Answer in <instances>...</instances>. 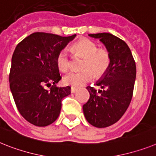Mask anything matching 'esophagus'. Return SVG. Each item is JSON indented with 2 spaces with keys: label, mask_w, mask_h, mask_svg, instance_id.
I'll use <instances>...</instances> for the list:
<instances>
[{
  "label": "esophagus",
  "mask_w": 156,
  "mask_h": 156,
  "mask_svg": "<svg viewBox=\"0 0 156 156\" xmlns=\"http://www.w3.org/2000/svg\"><path fill=\"white\" fill-rule=\"evenodd\" d=\"M77 90H78V88H75V87H71V90H70V91H71V93H75Z\"/></svg>",
  "instance_id": "34e87169"
}]
</instances>
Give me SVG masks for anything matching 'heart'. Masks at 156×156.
Masks as SVG:
<instances>
[{
  "instance_id": "obj_1",
  "label": "heart",
  "mask_w": 156,
  "mask_h": 156,
  "mask_svg": "<svg viewBox=\"0 0 156 156\" xmlns=\"http://www.w3.org/2000/svg\"><path fill=\"white\" fill-rule=\"evenodd\" d=\"M73 51L76 56L84 58L82 71H71L63 78L66 85L80 87L93 80L94 74L97 77L103 76L110 66L111 57L105 49L98 48V44L92 40L83 38L73 45ZM57 66L62 71L70 68V58L66 49H62L56 57Z\"/></svg>"
}]
</instances>
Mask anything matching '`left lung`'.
I'll use <instances>...</instances> for the list:
<instances>
[{
    "mask_svg": "<svg viewBox=\"0 0 156 156\" xmlns=\"http://www.w3.org/2000/svg\"><path fill=\"white\" fill-rule=\"evenodd\" d=\"M99 39L111 57L108 70L96 83L102 90L87 86L90 99L83 105L86 120L97 128L117 122L126 112L133 98L136 75V62L125 41L110 33L90 34Z\"/></svg>",
    "mask_w": 156,
    "mask_h": 156,
    "instance_id": "obj_1",
    "label": "left lung"
}]
</instances>
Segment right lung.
Instances as JSON below:
<instances>
[{
	"mask_svg": "<svg viewBox=\"0 0 156 156\" xmlns=\"http://www.w3.org/2000/svg\"><path fill=\"white\" fill-rule=\"evenodd\" d=\"M75 36L35 32L19 43L14 51L10 90L20 113L32 125L44 127L55 121L62 98L70 94V86H55L62 78L56 57ZM48 85L51 88L47 90L45 86Z\"/></svg>",
	"mask_w": 156,
	"mask_h": 156,
	"instance_id": "1",
	"label": "right lung"
}]
</instances>
